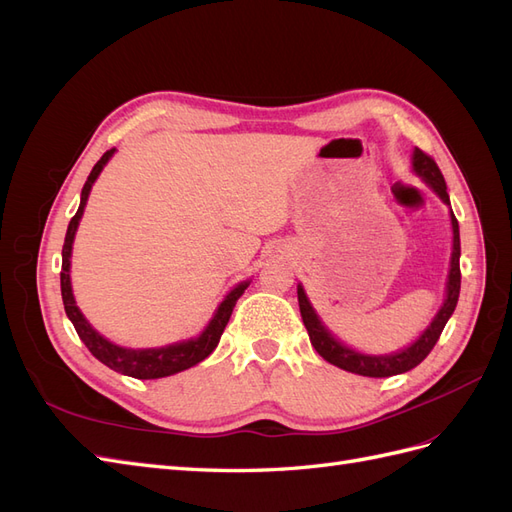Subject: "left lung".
Masks as SVG:
<instances>
[{
	"label": "left lung",
	"mask_w": 512,
	"mask_h": 512,
	"mask_svg": "<svg viewBox=\"0 0 512 512\" xmlns=\"http://www.w3.org/2000/svg\"><path fill=\"white\" fill-rule=\"evenodd\" d=\"M412 173L448 207V218H451V228H453V250H451V265H448V275H446V286H444V301L436 312V316L431 318V322L423 329V333L418 335L412 344L389 354H367L361 350H354L352 346L344 344L342 339H339L327 324H324V320L316 312V307L312 305V301H309L303 284H297L299 309L309 335V342H312V346L324 361H329L339 369H346L350 374H359L367 378H389L397 374H406V371L414 369L433 350V346H436L440 333L444 331L448 318L453 316L459 301V288H461L459 224L451 209V198H448L444 177L440 173V168L436 166V162L416 147L412 151Z\"/></svg>",
	"instance_id": "left-lung-1"
}]
</instances>
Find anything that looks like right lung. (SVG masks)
Segmentation results:
<instances>
[{
	"instance_id": "right-lung-1",
	"label": "right lung",
	"mask_w": 512,
	"mask_h": 512,
	"mask_svg": "<svg viewBox=\"0 0 512 512\" xmlns=\"http://www.w3.org/2000/svg\"><path fill=\"white\" fill-rule=\"evenodd\" d=\"M117 149L106 151L104 156L98 160V164L91 168V173L83 185L81 192V205L79 211H76L74 218L68 224L66 232V241H64V250H61V299H64L66 314L70 322L74 324L76 333H79L81 342L89 348V352L96 356L100 363L106 367H111L113 371H119L123 376H132L138 380H156V378H166L179 374L183 369H190L198 365L200 361H205L207 356L218 348L220 337L226 329V324L230 320L232 307H235L237 299L245 292V288L250 286L252 280L239 282L235 288H232L226 297L220 301V305L215 307V312L211 320L207 322V327L200 331L196 337L190 339H181V342L168 344V346H158V348H128V346H119L111 339H106L102 333H98L94 327H91L89 320L83 316V312L76 305L74 292H72V280H70V267H72V245L76 230H79L81 218L87 207V200L91 194V188L98 181L100 173L104 166L108 164L115 156Z\"/></svg>"
}]
</instances>
